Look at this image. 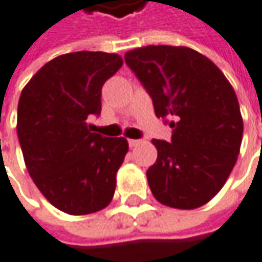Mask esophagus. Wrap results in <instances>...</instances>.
<instances>
[{"instance_id":"1","label":"esophagus","mask_w":262,"mask_h":262,"mask_svg":"<svg viewBox=\"0 0 262 262\" xmlns=\"http://www.w3.org/2000/svg\"><path fill=\"white\" fill-rule=\"evenodd\" d=\"M139 143H141V141H139V139H129V146H130V148L138 146Z\"/></svg>"}]
</instances>
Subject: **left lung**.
Here are the masks:
<instances>
[{
    "label": "left lung",
    "mask_w": 262,
    "mask_h": 262,
    "mask_svg": "<svg viewBox=\"0 0 262 262\" xmlns=\"http://www.w3.org/2000/svg\"><path fill=\"white\" fill-rule=\"evenodd\" d=\"M124 60L152 98L155 116L170 119L173 129L170 142L152 139L158 157L146 171L152 195L179 210L207 204L224 186L242 143L233 88L211 60L186 47L148 45Z\"/></svg>",
    "instance_id": "obj_1"
}]
</instances>
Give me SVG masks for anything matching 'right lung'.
I'll return each instance as SVG.
<instances>
[{
    "instance_id": "1",
    "label": "right lung",
    "mask_w": 262,
    "mask_h": 262,
    "mask_svg": "<svg viewBox=\"0 0 262 262\" xmlns=\"http://www.w3.org/2000/svg\"><path fill=\"white\" fill-rule=\"evenodd\" d=\"M121 66L117 54H64L21 91L17 136L25 163L40 193L63 212H97L114 196L129 143L92 133L86 120L99 116L102 85Z\"/></svg>"
}]
</instances>
